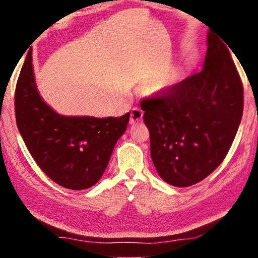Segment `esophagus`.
Returning <instances> with one entry per match:
<instances>
[{"mask_svg": "<svg viewBox=\"0 0 258 258\" xmlns=\"http://www.w3.org/2000/svg\"><path fill=\"white\" fill-rule=\"evenodd\" d=\"M143 111L140 108H133L130 116V124H137L142 120Z\"/></svg>", "mask_w": 258, "mask_h": 258, "instance_id": "obj_1", "label": "esophagus"}]
</instances>
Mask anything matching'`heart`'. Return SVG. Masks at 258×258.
<instances>
[{
    "label": "heart",
    "mask_w": 258,
    "mask_h": 258,
    "mask_svg": "<svg viewBox=\"0 0 258 258\" xmlns=\"http://www.w3.org/2000/svg\"><path fill=\"white\" fill-rule=\"evenodd\" d=\"M178 81H180V76H178V75L168 76L167 78H165L163 83H161L160 90H163V91H171L172 89H174V87L177 85Z\"/></svg>",
    "instance_id": "1"
}]
</instances>
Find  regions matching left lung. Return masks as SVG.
I'll list each match as a JSON object with an SVG mask.
<instances>
[{
	"instance_id": "left-lung-1",
	"label": "left lung",
	"mask_w": 258,
	"mask_h": 258,
	"mask_svg": "<svg viewBox=\"0 0 258 258\" xmlns=\"http://www.w3.org/2000/svg\"><path fill=\"white\" fill-rule=\"evenodd\" d=\"M225 44L208 32L202 72L141 102L151 159L171 185L185 187L206 178L223 161L237 134L243 87Z\"/></svg>"
}]
</instances>
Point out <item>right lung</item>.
I'll list each match as a JSON object with an SVG mask.
<instances>
[{
    "mask_svg": "<svg viewBox=\"0 0 258 258\" xmlns=\"http://www.w3.org/2000/svg\"><path fill=\"white\" fill-rule=\"evenodd\" d=\"M15 108L17 126L38 167L71 190L89 189L101 178L130 120V112L97 118L54 111L37 90L32 52L17 82Z\"/></svg>",
    "mask_w": 258,
    "mask_h": 258,
    "instance_id": "obj_1",
    "label": "right lung"
}]
</instances>
